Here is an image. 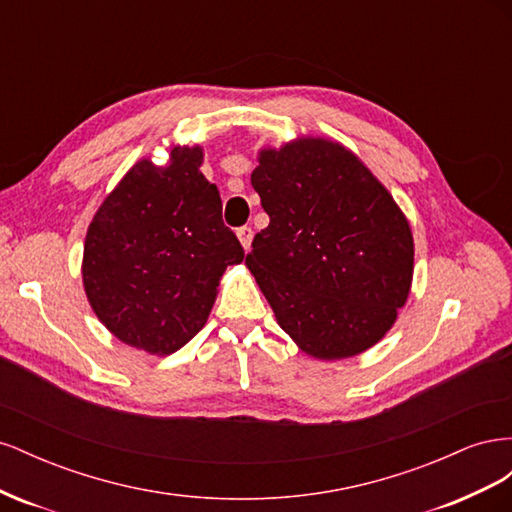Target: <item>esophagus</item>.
<instances>
[{
    "label": "esophagus",
    "instance_id": "34e87169",
    "mask_svg": "<svg viewBox=\"0 0 512 512\" xmlns=\"http://www.w3.org/2000/svg\"><path fill=\"white\" fill-rule=\"evenodd\" d=\"M237 237H239V241H241V245H243V250H250L252 239H254V230H252L250 226H241V228L237 230Z\"/></svg>",
    "mask_w": 512,
    "mask_h": 512
}]
</instances>
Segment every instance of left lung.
<instances>
[{
	"label": "left lung",
	"mask_w": 512,
	"mask_h": 512,
	"mask_svg": "<svg viewBox=\"0 0 512 512\" xmlns=\"http://www.w3.org/2000/svg\"><path fill=\"white\" fill-rule=\"evenodd\" d=\"M252 188L269 226L245 265L305 354L339 361L376 346L412 286V230L344 145L303 136L260 149Z\"/></svg>",
	"instance_id": "left-lung-1"
}]
</instances>
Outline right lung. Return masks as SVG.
<instances>
[{"label":"right lung","mask_w":512,"mask_h":512,"mask_svg":"<svg viewBox=\"0 0 512 512\" xmlns=\"http://www.w3.org/2000/svg\"><path fill=\"white\" fill-rule=\"evenodd\" d=\"M203 147L136 162L104 198L85 237L83 286L119 342L166 356L205 327L228 265L243 247L222 222L218 188L200 173Z\"/></svg>","instance_id":"add662e5"}]
</instances>
